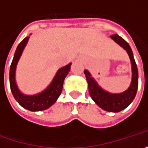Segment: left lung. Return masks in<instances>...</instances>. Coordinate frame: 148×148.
Instances as JSON below:
<instances>
[{"label":"left lung","mask_w":148,"mask_h":148,"mask_svg":"<svg viewBox=\"0 0 148 148\" xmlns=\"http://www.w3.org/2000/svg\"><path fill=\"white\" fill-rule=\"evenodd\" d=\"M110 38L125 49L129 55L133 71V78L130 87L121 94H110L99 87L94 79L90 77V74L88 71L86 70L84 73L88 82L90 95L91 99L96 103V105H99L101 109L109 112H119L127 108L136 96L138 86V71L134 60L133 51L129 44L118 34L111 35Z\"/></svg>","instance_id":"obj_1"}]
</instances>
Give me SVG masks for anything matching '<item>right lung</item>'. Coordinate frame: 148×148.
<instances>
[{"label":"right lung","mask_w":148,"mask_h":148,"mask_svg":"<svg viewBox=\"0 0 148 148\" xmlns=\"http://www.w3.org/2000/svg\"><path fill=\"white\" fill-rule=\"evenodd\" d=\"M29 37L24 38L15 50L14 58L12 60L11 65L10 67V86L14 98L22 107L30 111H41L49 108L56 102L62 93L64 79L68 74L71 69V63H69L66 66H63L57 72L53 81L51 85L44 91L36 95H23L17 88L15 83V68L17 62L20 59L22 52L25 47Z\"/></svg>","instance_id":"right-lung-1"}]
</instances>
